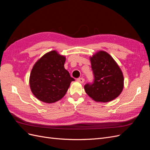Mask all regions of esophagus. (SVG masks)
<instances>
[{"label": "esophagus", "instance_id": "1", "mask_svg": "<svg viewBox=\"0 0 150 150\" xmlns=\"http://www.w3.org/2000/svg\"><path fill=\"white\" fill-rule=\"evenodd\" d=\"M77 81H78V82L81 83H83L84 82V79L83 78H79L77 79Z\"/></svg>", "mask_w": 150, "mask_h": 150}]
</instances>
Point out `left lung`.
<instances>
[{
	"instance_id": "8db88e82",
	"label": "left lung",
	"mask_w": 150,
	"mask_h": 150,
	"mask_svg": "<svg viewBox=\"0 0 150 150\" xmlns=\"http://www.w3.org/2000/svg\"><path fill=\"white\" fill-rule=\"evenodd\" d=\"M94 79L84 85L86 93L96 101L113 100L123 89L124 78L118 65L106 52L99 51L91 57Z\"/></svg>"
}]
</instances>
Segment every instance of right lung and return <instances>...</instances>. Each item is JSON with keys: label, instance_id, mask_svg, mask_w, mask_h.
<instances>
[{"label": "right lung", "instance_id": "1", "mask_svg": "<svg viewBox=\"0 0 150 150\" xmlns=\"http://www.w3.org/2000/svg\"><path fill=\"white\" fill-rule=\"evenodd\" d=\"M65 57L55 51L44 55L35 63L30 75V87L40 101L52 103L64 97L74 79L64 69Z\"/></svg>", "mask_w": 150, "mask_h": 150}]
</instances>
